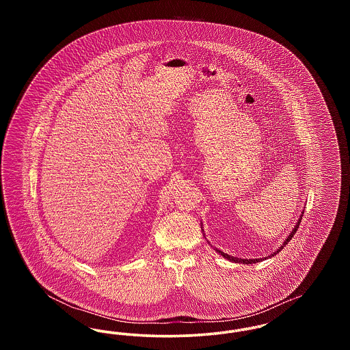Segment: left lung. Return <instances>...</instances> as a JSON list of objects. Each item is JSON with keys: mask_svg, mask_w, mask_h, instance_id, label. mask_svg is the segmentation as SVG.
<instances>
[{"mask_svg": "<svg viewBox=\"0 0 350 350\" xmlns=\"http://www.w3.org/2000/svg\"><path fill=\"white\" fill-rule=\"evenodd\" d=\"M303 214H304V211H301V215H300L299 219H298V221H297V224H295V227L293 228V231L290 232V234L284 239V241H283L282 245H280V248L275 250V252H273L270 256H267V257H262V258H250V260H247V258H239V257H233V256H230V254H227V253H224L223 250H217V248H214L215 252H217L220 256H223L226 260H228V261H232V262H236V264H247V265H250V264H256V262H261V261H264V260H267V258H271V257H274L277 253H280L281 250L284 248V245L294 237V234L297 232V230L299 228L300 220H301V217H303ZM213 247V245H211Z\"/></svg>", "mask_w": 350, "mask_h": 350, "instance_id": "1", "label": "left lung"}]
</instances>
